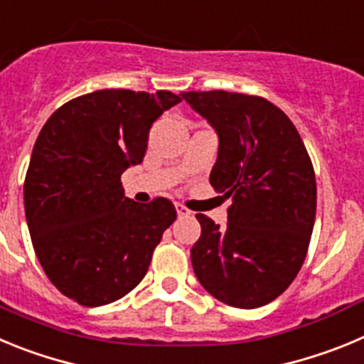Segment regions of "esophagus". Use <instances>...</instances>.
<instances>
[{"label": "esophagus", "mask_w": 364, "mask_h": 364, "mask_svg": "<svg viewBox=\"0 0 364 364\" xmlns=\"http://www.w3.org/2000/svg\"><path fill=\"white\" fill-rule=\"evenodd\" d=\"M176 210H178L179 218H190V215H192V212H190L185 205H181V203H176Z\"/></svg>", "instance_id": "obj_1"}]
</instances>
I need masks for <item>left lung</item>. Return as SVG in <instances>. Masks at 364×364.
<instances>
[{"mask_svg":"<svg viewBox=\"0 0 364 364\" xmlns=\"http://www.w3.org/2000/svg\"><path fill=\"white\" fill-rule=\"evenodd\" d=\"M181 96L218 132L210 185L232 198L225 228L196 214V277L221 303L257 309L290 287L309 252L317 203L312 159L292 121L264 97L225 90Z\"/></svg>","mask_w":364,"mask_h":364,"instance_id":"1","label":"left lung"}]
</instances>
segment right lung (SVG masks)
Wrapping results in <instances>:
<instances>
[{
	"label": "right lung",
	"mask_w": 364,
	"mask_h": 364,
	"mask_svg": "<svg viewBox=\"0 0 364 364\" xmlns=\"http://www.w3.org/2000/svg\"><path fill=\"white\" fill-rule=\"evenodd\" d=\"M181 97L105 88L55 110L36 139L23 199L32 247L50 283L83 306L109 304L139 284L172 201L125 198L121 174L145 158L149 130Z\"/></svg>",
	"instance_id": "right-lung-1"
}]
</instances>
